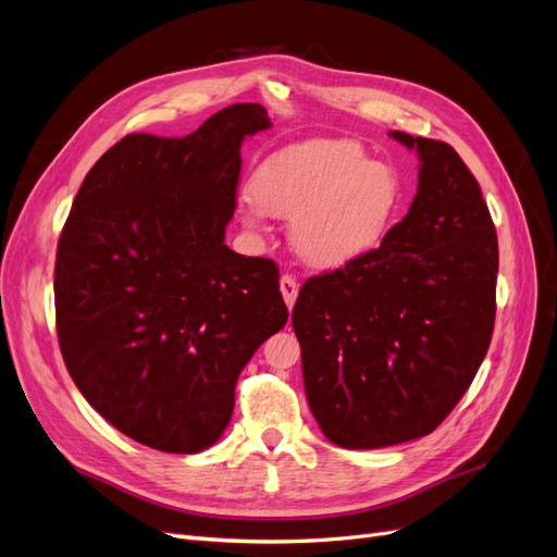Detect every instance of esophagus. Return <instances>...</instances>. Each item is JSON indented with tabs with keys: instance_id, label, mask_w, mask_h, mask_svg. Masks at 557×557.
I'll return each mask as SVG.
<instances>
[{
	"instance_id": "1",
	"label": "esophagus",
	"mask_w": 557,
	"mask_h": 557,
	"mask_svg": "<svg viewBox=\"0 0 557 557\" xmlns=\"http://www.w3.org/2000/svg\"><path fill=\"white\" fill-rule=\"evenodd\" d=\"M297 293H299V283L293 274H283L281 276V295L285 299V305H288V309H293L295 299H297Z\"/></svg>"
}]
</instances>
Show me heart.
I'll return each mask as SVG.
<instances>
[{
	"instance_id": "b5f03b06",
	"label": "heart",
	"mask_w": 557,
	"mask_h": 557,
	"mask_svg": "<svg viewBox=\"0 0 557 557\" xmlns=\"http://www.w3.org/2000/svg\"><path fill=\"white\" fill-rule=\"evenodd\" d=\"M244 221L293 218L290 242L315 269H339L383 246L397 223L404 185L358 141L307 139L269 153L250 176Z\"/></svg>"
}]
</instances>
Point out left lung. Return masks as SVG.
Masks as SVG:
<instances>
[{"label": "left lung", "instance_id": "1", "mask_svg": "<svg viewBox=\"0 0 557 557\" xmlns=\"http://www.w3.org/2000/svg\"><path fill=\"white\" fill-rule=\"evenodd\" d=\"M391 137L420 158L409 213L372 256L309 278L293 309L307 401L342 448L440 428L495 327L499 252L481 185L448 144Z\"/></svg>", "mask_w": 557, "mask_h": 557}]
</instances>
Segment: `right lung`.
Listing matches in <instances>:
<instances>
[{
    "label": "right lung",
    "instance_id": "right-lung-1",
    "mask_svg": "<svg viewBox=\"0 0 557 557\" xmlns=\"http://www.w3.org/2000/svg\"><path fill=\"white\" fill-rule=\"evenodd\" d=\"M272 127L232 104L181 139L127 134L62 227L55 325L66 369L109 423L164 453L221 440L234 385L288 309L269 258L227 248L242 144Z\"/></svg>",
    "mask_w": 557,
    "mask_h": 557
}]
</instances>
